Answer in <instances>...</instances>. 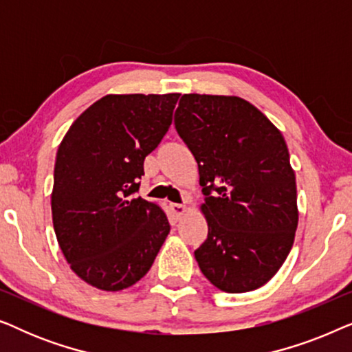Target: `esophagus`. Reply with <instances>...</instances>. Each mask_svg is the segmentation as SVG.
Listing matches in <instances>:
<instances>
[{
    "instance_id": "1",
    "label": "esophagus",
    "mask_w": 352,
    "mask_h": 352,
    "mask_svg": "<svg viewBox=\"0 0 352 352\" xmlns=\"http://www.w3.org/2000/svg\"><path fill=\"white\" fill-rule=\"evenodd\" d=\"M171 211H173V214L176 216V218H179V216L184 214L186 206L182 204H171Z\"/></svg>"
}]
</instances>
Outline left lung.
<instances>
[{
  "instance_id": "left-lung-1",
  "label": "left lung",
  "mask_w": 352,
  "mask_h": 352,
  "mask_svg": "<svg viewBox=\"0 0 352 352\" xmlns=\"http://www.w3.org/2000/svg\"><path fill=\"white\" fill-rule=\"evenodd\" d=\"M175 126L199 163L208 237L195 250L204 276L228 293L271 280L293 247L296 182L282 133L235 96L184 94Z\"/></svg>"
}]
</instances>
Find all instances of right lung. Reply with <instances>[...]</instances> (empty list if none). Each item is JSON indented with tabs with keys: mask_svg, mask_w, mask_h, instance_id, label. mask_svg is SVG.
I'll use <instances>...</instances> for the list:
<instances>
[{
	"mask_svg": "<svg viewBox=\"0 0 352 352\" xmlns=\"http://www.w3.org/2000/svg\"><path fill=\"white\" fill-rule=\"evenodd\" d=\"M179 94H109L60 142L51 195L57 242L80 278L118 292L152 267L170 223L136 197L144 160L162 142Z\"/></svg>",
	"mask_w": 352,
	"mask_h": 352,
	"instance_id": "add662e5",
	"label": "right lung"
}]
</instances>
